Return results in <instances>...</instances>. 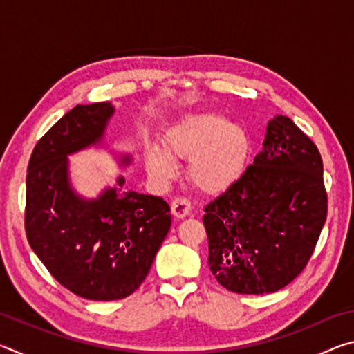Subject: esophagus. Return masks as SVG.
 I'll use <instances>...</instances> for the list:
<instances>
[{"label": "esophagus", "instance_id": "34e87169", "mask_svg": "<svg viewBox=\"0 0 354 354\" xmlns=\"http://www.w3.org/2000/svg\"><path fill=\"white\" fill-rule=\"evenodd\" d=\"M190 211V201L187 198H183V196H176L175 200L171 201V214L175 215L176 218H184L185 215Z\"/></svg>", "mask_w": 354, "mask_h": 354}]
</instances>
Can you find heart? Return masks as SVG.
<instances>
[{
	"label": "heart",
	"mask_w": 354,
	"mask_h": 354,
	"mask_svg": "<svg viewBox=\"0 0 354 354\" xmlns=\"http://www.w3.org/2000/svg\"><path fill=\"white\" fill-rule=\"evenodd\" d=\"M176 158L190 160L189 178L205 194H221L242 178L250 156L247 131L212 112L189 117L167 137ZM148 170L158 178L170 176L175 165L162 149L151 148Z\"/></svg>",
	"instance_id": "obj_1"
}]
</instances>
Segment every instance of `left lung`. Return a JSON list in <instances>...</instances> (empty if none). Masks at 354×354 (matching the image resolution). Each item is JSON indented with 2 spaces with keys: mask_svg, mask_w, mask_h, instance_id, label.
Listing matches in <instances>:
<instances>
[{
  "mask_svg": "<svg viewBox=\"0 0 354 354\" xmlns=\"http://www.w3.org/2000/svg\"><path fill=\"white\" fill-rule=\"evenodd\" d=\"M205 212L209 268L225 289L245 295L283 289L306 267L326 220L315 143L277 115L253 165Z\"/></svg>",
  "mask_w": 354,
  "mask_h": 354,
  "instance_id": "8db88e82",
  "label": "left lung"
}]
</instances>
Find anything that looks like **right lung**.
I'll use <instances>...</instances> for the list:
<instances>
[{
	"label": "right lung",
	"mask_w": 354,
	"mask_h": 354,
	"mask_svg": "<svg viewBox=\"0 0 354 354\" xmlns=\"http://www.w3.org/2000/svg\"><path fill=\"white\" fill-rule=\"evenodd\" d=\"M113 111L111 103L73 107L37 142L26 175L29 245L59 283L93 301L139 289L171 225L169 203L123 189V176L93 200L71 187L68 156L100 143Z\"/></svg>",
	"instance_id": "obj_1"
}]
</instances>
